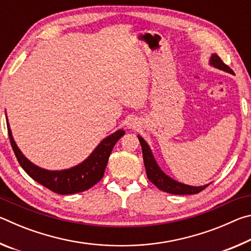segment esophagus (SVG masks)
<instances>
[{
	"instance_id": "34e87169",
	"label": "esophagus",
	"mask_w": 251,
	"mask_h": 251,
	"mask_svg": "<svg viewBox=\"0 0 251 251\" xmlns=\"http://www.w3.org/2000/svg\"><path fill=\"white\" fill-rule=\"evenodd\" d=\"M137 126V123H136L135 121H130L129 123H128V127L129 128H134V127H136Z\"/></svg>"
}]
</instances>
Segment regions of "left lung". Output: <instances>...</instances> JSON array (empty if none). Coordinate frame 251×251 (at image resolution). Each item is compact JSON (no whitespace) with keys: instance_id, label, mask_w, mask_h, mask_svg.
Returning a JSON list of instances; mask_svg holds the SVG:
<instances>
[{"instance_id":"8db88e82","label":"left lung","mask_w":251,"mask_h":251,"mask_svg":"<svg viewBox=\"0 0 251 251\" xmlns=\"http://www.w3.org/2000/svg\"><path fill=\"white\" fill-rule=\"evenodd\" d=\"M210 64L212 66L217 67L219 70H223L225 72H228V73L233 74V71L228 65L225 64L223 59L220 58L217 54H212V56L210 58ZM138 139L142 145L143 159H144V165H145V168H146L147 178L157 187V188L163 190L165 193H169L174 195H193V194L201 193V190L205 189L208 186L206 185V186H201V187H194V186L184 185L172 179V178L168 177L167 175H165L163 171L158 167V165L156 164L154 156H152L151 148L147 145V143L144 141L141 136H138Z\"/></svg>"}]
</instances>
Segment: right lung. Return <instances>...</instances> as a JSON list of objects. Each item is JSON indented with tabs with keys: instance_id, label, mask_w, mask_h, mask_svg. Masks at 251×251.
Here are the masks:
<instances>
[{
	"instance_id": "add662e5",
	"label": "right lung",
	"mask_w": 251,
	"mask_h": 251,
	"mask_svg": "<svg viewBox=\"0 0 251 251\" xmlns=\"http://www.w3.org/2000/svg\"><path fill=\"white\" fill-rule=\"evenodd\" d=\"M7 133L14 154L16 158H18L21 167L24 169L25 173L29 177L33 178L34 180L39 182V184L52 190L53 193L59 195H69L90 189L91 187L97 184L103 178L110 152H112L118 139L122 136H124L125 131L120 129L116 133L106 137L95 148V151L92 152L91 156L86 160H84L82 164L71 169H66V171L56 172L46 171V169L37 167L32 164L26 157H24V155L19 150V147L16 146L8 123Z\"/></svg>"
}]
</instances>
